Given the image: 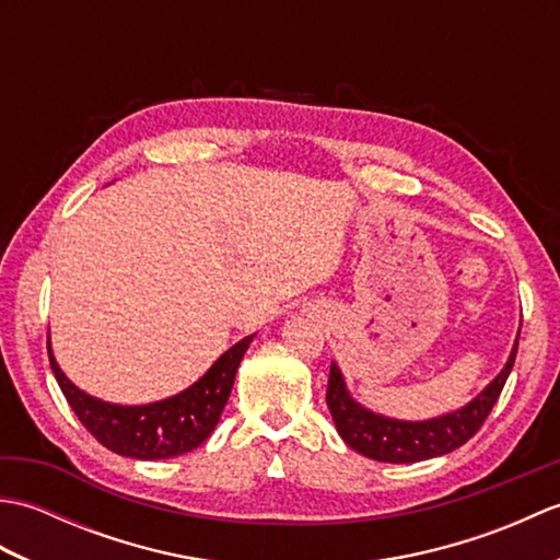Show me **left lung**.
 Wrapping results in <instances>:
<instances>
[{
	"instance_id": "8db88e82",
	"label": "left lung",
	"mask_w": 560,
	"mask_h": 560,
	"mask_svg": "<svg viewBox=\"0 0 560 560\" xmlns=\"http://www.w3.org/2000/svg\"><path fill=\"white\" fill-rule=\"evenodd\" d=\"M517 343L520 331L513 349H510L503 371L498 373L477 397L455 411L440 413L423 421L392 419V416L363 407L359 399L351 397L341 368L331 361L327 383V407L331 411V419H335L341 440L355 452H361L363 457L389 464H411L443 457L447 452L462 447L479 431L486 416L491 413L493 404L501 397L505 380L515 365Z\"/></svg>"
}]
</instances>
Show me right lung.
<instances>
[{
	"instance_id": "obj_1",
	"label": "right lung",
	"mask_w": 560,
	"mask_h": 560,
	"mask_svg": "<svg viewBox=\"0 0 560 560\" xmlns=\"http://www.w3.org/2000/svg\"><path fill=\"white\" fill-rule=\"evenodd\" d=\"M253 339L255 335H249L233 343L187 389L151 404H113L79 389L59 368L50 337L47 355L57 385L83 428L117 455L153 462L192 452L213 433L231 397L237 365Z\"/></svg>"
}]
</instances>
